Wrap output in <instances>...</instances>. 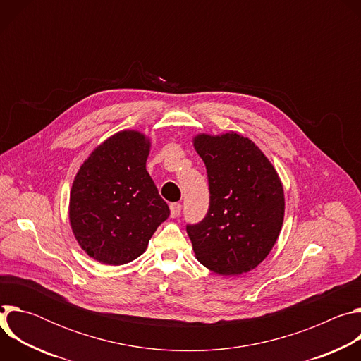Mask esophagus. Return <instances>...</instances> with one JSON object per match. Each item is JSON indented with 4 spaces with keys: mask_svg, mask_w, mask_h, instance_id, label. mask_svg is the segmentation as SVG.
I'll return each instance as SVG.
<instances>
[{
    "mask_svg": "<svg viewBox=\"0 0 361 361\" xmlns=\"http://www.w3.org/2000/svg\"><path fill=\"white\" fill-rule=\"evenodd\" d=\"M170 210H171V217H173V219L178 217L180 213H181V204H180V202H173V204L170 205Z\"/></svg>",
    "mask_w": 361,
    "mask_h": 361,
    "instance_id": "esophagus-1",
    "label": "esophagus"
}]
</instances>
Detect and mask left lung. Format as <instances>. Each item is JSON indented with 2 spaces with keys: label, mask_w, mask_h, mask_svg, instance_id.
I'll list each match as a JSON object with an SVG mask.
<instances>
[{
  "label": "left lung",
  "mask_w": 361,
  "mask_h": 361,
  "mask_svg": "<svg viewBox=\"0 0 361 361\" xmlns=\"http://www.w3.org/2000/svg\"><path fill=\"white\" fill-rule=\"evenodd\" d=\"M194 147L210 190L207 214L187 224L197 260L221 276L247 273L269 255L283 226L279 174L260 148L237 133L201 134Z\"/></svg>",
  "instance_id": "obj_1"
}]
</instances>
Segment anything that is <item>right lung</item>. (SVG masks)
<instances>
[{
    "label": "right lung",
    "mask_w": 361,
    "mask_h": 361,
    "mask_svg": "<svg viewBox=\"0 0 361 361\" xmlns=\"http://www.w3.org/2000/svg\"><path fill=\"white\" fill-rule=\"evenodd\" d=\"M148 140L120 131L98 145L73 183L70 223L94 260L121 266L140 257L170 209L145 170Z\"/></svg>",
    "instance_id": "right-lung-1"
}]
</instances>
